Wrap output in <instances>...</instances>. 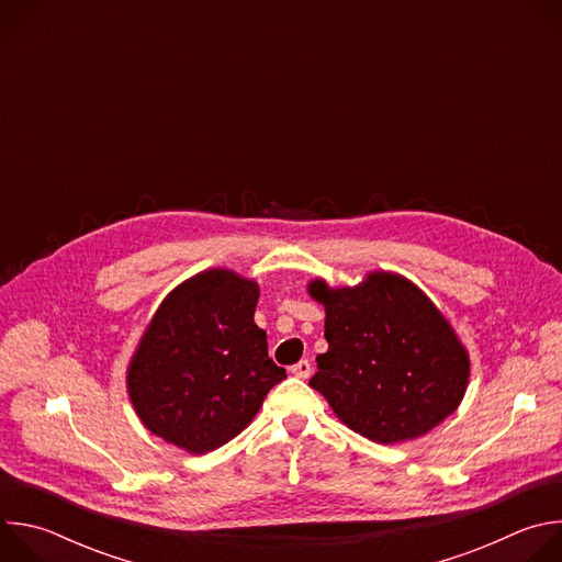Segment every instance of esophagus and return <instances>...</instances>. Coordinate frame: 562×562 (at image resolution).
Segmentation results:
<instances>
[{
	"instance_id": "34e87169",
	"label": "esophagus",
	"mask_w": 562,
	"mask_h": 562,
	"mask_svg": "<svg viewBox=\"0 0 562 562\" xmlns=\"http://www.w3.org/2000/svg\"><path fill=\"white\" fill-rule=\"evenodd\" d=\"M289 371H291L295 378H302V380H306V378L311 375V362H308V360H300L297 364L289 367Z\"/></svg>"
}]
</instances>
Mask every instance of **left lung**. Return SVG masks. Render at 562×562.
<instances>
[{"label":"left lung","instance_id":"8db88e82","mask_svg":"<svg viewBox=\"0 0 562 562\" xmlns=\"http://www.w3.org/2000/svg\"><path fill=\"white\" fill-rule=\"evenodd\" d=\"M308 295L325 306L329 342L308 386L349 429L395 445L425 436L458 409L469 353L412 280L391 271L338 289L311 280Z\"/></svg>","mask_w":562,"mask_h":562}]
</instances>
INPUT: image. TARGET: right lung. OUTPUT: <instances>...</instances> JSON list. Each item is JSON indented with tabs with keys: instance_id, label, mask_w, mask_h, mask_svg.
<instances>
[{
	"instance_id": "1",
	"label": "right lung",
	"mask_w": 562,
	"mask_h": 562,
	"mask_svg": "<svg viewBox=\"0 0 562 562\" xmlns=\"http://www.w3.org/2000/svg\"><path fill=\"white\" fill-rule=\"evenodd\" d=\"M258 297V282L206 269L157 306L126 371L128 397L150 434L198 456L249 427L286 378L254 323Z\"/></svg>"
}]
</instances>
